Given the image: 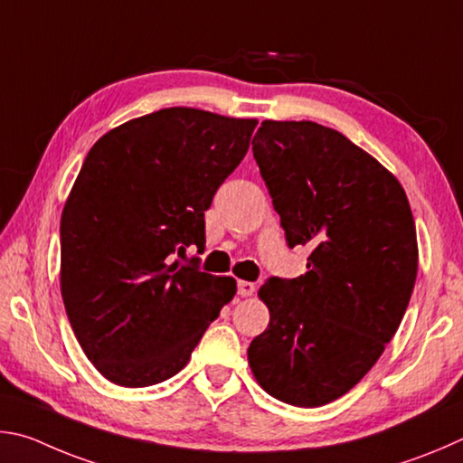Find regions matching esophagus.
Wrapping results in <instances>:
<instances>
[{
  "mask_svg": "<svg viewBox=\"0 0 463 463\" xmlns=\"http://www.w3.org/2000/svg\"><path fill=\"white\" fill-rule=\"evenodd\" d=\"M256 293V285L254 282H248V280H240L238 282V295L241 297H252Z\"/></svg>",
  "mask_w": 463,
  "mask_h": 463,
  "instance_id": "esophagus-1",
  "label": "esophagus"
}]
</instances>
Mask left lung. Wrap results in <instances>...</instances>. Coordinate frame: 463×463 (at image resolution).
I'll return each instance as SVG.
<instances>
[{"instance_id": "left-lung-1", "label": "left lung", "mask_w": 463, "mask_h": 463, "mask_svg": "<svg viewBox=\"0 0 463 463\" xmlns=\"http://www.w3.org/2000/svg\"><path fill=\"white\" fill-rule=\"evenodd\" d=\"M252 150L307 272L258 290L270 323L248 347L266 392L321 407L360 383L399 329L417 279L415 219L392 173L335 129L262 121Z\"/></svg>"}]
</instances>
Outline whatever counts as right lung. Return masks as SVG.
<instances>
[{
  "label": "right lung",
  "instance_id": "obj_1",
  "mask_svg": "<svg viewBox=\"0 0 463 463\" xmlns=\"http://www.w3.org/2000/svg\"><path fill=\"white\" fill-rule=\"evenodd\" d=\"M256 124L168 108L89 150L61 217V293L77 342L109 383L175 376L236 295L232 277L173 258L205 244V211Z\"/></svg>",
  "mask_w": 463,
  "mask_h": 463
}]
</instances>
